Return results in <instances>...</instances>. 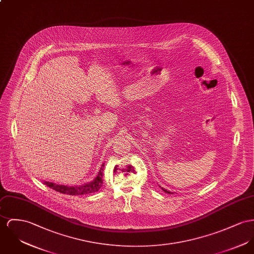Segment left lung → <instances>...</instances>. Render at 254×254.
Returning a JSON list of instances; mask_svg holds the SVG:
<instances>
[{
	"label": "left lung",
	"mask_w": 254,
	"mask_h": 254,
	"mask_svg": "<svg viewBox=\"0 0 254 254\" xmlns=\"http://www.w3.org/2000/svg\"><path fill=\"white\" fill-rule=\"evenodd\" d=\"M160 187V186H159ZM161 188V187H160ZM161 190L164 191V192H166V193H169V194H173V193H175V192H171V191H169V190H165V189H163V188H161Z\"/></svg>",
	"instance_id": "8db88e82"
}]
</instances>
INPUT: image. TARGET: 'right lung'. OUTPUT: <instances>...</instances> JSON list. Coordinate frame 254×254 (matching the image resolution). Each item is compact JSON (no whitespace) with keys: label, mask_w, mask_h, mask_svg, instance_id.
Instances as JSON below:
<instances>
[{"label":"right lung","mask_w":254,"mask_h":254,"mask_svg":"<svg viewBox=\"0 0 254 254\" xmlns=\"http://www.w3.org/2000/svg\"><path fill=\"white\" fill-rule=\"evenodd\" d=\"M103 168H104V163L101 164V167L98 171L97 177L89 182L85 183L83 185H77V186H64V185H58L52 182H44V184L49 187L52 190H55L56 191L64 193V194H68V195H82V194H88V193H93L99 190V189L102 186L103 182Z\"/></svg>","instance_id":"1"}]
</instances>
